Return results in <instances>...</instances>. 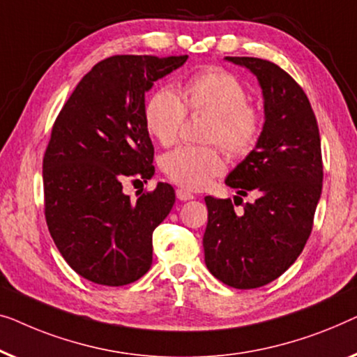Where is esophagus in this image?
<instances>
[{"instance_id":"34e87169","label":"esophagus","mask_w":357,"mask_h":357,"mask_svg":"<svg viewBox=\"0 0 357 357\" xmlns=\"http://www.w3.org/2000/svg\"><path fill=\"white\" fill-rule=\"evenodd\" d=\"M176 197L179 200H192L195 195L192 192H189V190H185V189H178L176 190Z\"/></svg>"}]
</instances>
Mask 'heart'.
Here are the masks:
<instances>
[{"mask_svg":"<svg viewBox=\"0 0 357 357\" xmlns=\"http://www.w3.org/2000/svg\"><path fill=\"white\" fill-rule=\"evenodd\" d=\"M248 89L223 69L212 68L195 74L183 85V100L174 90L162 87L150 95L144 108L149 134L162 145H172L190 113L212 114L208 142H217L231 157H243L257 144L262 114L249 105ZM163 173L181 188L200 190L223 173L225 162L217 147L181 145L163 155Z\"/></svg>","mask_w":357,"mask_h":357,"instance_id":"1","label":"heart"}]
</instances>
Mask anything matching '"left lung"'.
Returning <instances> with one entry per match:
<instances>
[{
	"label": "left lung",
	"mask_w": 357,
	"mask_h": 357,
	"mask_svg": "<svg viewBox=\"0 0 357 357\" xmlns=\"http://www.w3.org/2000/svg\"><path fill=\"white\" fill-rule=\"evenodd\" d=\"M225 59L249 69L262 89V132L252 152L225 179L238 194L234 203L248 192L256 200L234 213L231 199L207 195L202 243L213 277L233 288L252 289L277 280L303 252L322 194V150L307 95L288 73L267 59Z\"/></svg>",
	"instance_id": "1"
}]
</instances>
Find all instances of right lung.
<instances>
[{"label":"right lung","instance_id":"obj_1","mask_svg":"<svg viewBox=\"0 0 357 357\" xmlns=\"http://www.w3.org/2000/svg\"><path fill=\"white\" fill-rule=\"evenodd\" d=\"M188 56L121 54L95 64L59 112L43 158L45 218L63 259L105 286L139 280L152 265L153 229L174 205V189L130 200L126 178L153 176L145 93Z\"/></svg>","mask_w":357,"mask_h":357}]
</instances>
